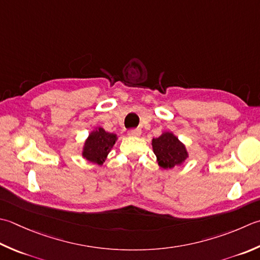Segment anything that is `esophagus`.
<instances>
[{"label": "esophagus", "instance_id": "obj_1", "mask_svg": "<svg viewBox=\"0 0 260 260\" xmlns=\"http://www.w3.org/2000/svg\"><path fill=\"white\" fill-rule=\"evenodd\" d=\"M127 134H128V136H132V137H136V136H140V135H141V131H140L139 128L129 129L128 132H127Z\"/></svg>", "mask_w": 260, "mask_h": 260}]
</instances>
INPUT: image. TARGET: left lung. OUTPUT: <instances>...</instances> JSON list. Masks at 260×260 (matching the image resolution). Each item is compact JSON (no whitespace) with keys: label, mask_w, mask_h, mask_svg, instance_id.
Here are the masks:
<instances>
[{"label":"left lung","mask_w":260,"mask_h":260,"mask_svg":"<svg viewBox=\"0 0 260 260\" xmlns=\"http://www.w3.org/2000/svg\"><path fill=\"white\" fill-rule=\"evenodd\" d=\"M152 149L157 165L164 169L180 167L189 156L186 145L172 132H164L159 137L152 139Z\"/></svg>","instance_id":"1"}]
</instances>
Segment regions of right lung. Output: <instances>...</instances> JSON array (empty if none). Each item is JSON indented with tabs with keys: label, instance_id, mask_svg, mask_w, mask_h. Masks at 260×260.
<instances>
[{
	"label": "right lung",
	"instance_id": "1",
	"mask_svg": "<svg viewBox=\"0 0 260 260\" xmlns=\"http://www.w3.org/2000/svg\"><path fill=\"white\" fill-rule=\"evenodd\" d=\"M118 136L106 132L101 126H96L90 132L82 147V157L91 164L103 166L108 157Z\"/></svg>",
	"mask_w": 260,
	"mask_h": 260
}]
</instances>
